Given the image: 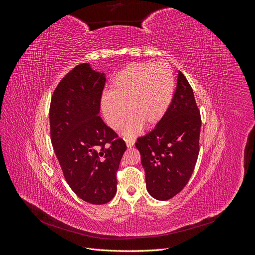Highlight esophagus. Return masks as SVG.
Listing matches in <instances>:
<instances>
[{
    "instance_id": "1",
    "label": "esophagus",
    "mask_w": 255,
    "mask_h": 255,
    "mask_svg": "<svg viewBox=\"0 0 255 255\" xmlns=\"http://www.w3.org/2000/svg\"><path fill=\"white\" fill-rule=\"evenodd\" d=\"M126 143H127L128 148H132L135 143V140L134 139H126Z\"/></svg>"
}]
</instances>
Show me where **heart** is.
I'll return each mask as SVG.
<instances>
[{"label":"heart","mask_w":255,"mask_h":255,"mask_svg":"<svg viewBox=\"0 0 255 255\" xmlns=\"http://www.w3.org/2000/svg\"><path fill=\"white\" fill-rule=\"evenodd\" d=\"M174 76L166 61L155 64H133L115 76L109 95L101 99L105 122L113 129H120L132 115L125 129V136L135 137L140 129L154 128L163 120L171 104Z\"/></svg>","instance_id":"1"}]
</instances>
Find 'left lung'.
<instances>
[{
	"label": "left lung",
	"mask_w": 255,
	"mask_h": 255,
	"mask_svg": "<svg viewBox=\"0 0 255 255\" xmlns=\"http://www.w3.org/2000/svg\"><path fill=\"white\" fill-rule=\"evenodd\" d=\"M201 117L188 81L177 75L170 106L158 125L135 143L140 152L149 194L169 200L185 187L199 155Z\"/></svg>",
	"instance_id": "left-lung-1"
}]
</instances>
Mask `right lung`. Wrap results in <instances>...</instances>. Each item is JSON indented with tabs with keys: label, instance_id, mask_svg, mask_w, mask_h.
<instances>
[{
	"label": "right lung",
	"instance_id": "add662e5",
	"mask_svg": "<svg viewBox=\"0 0 255 255\" xmlns=\"http://www.w3.org/2000/svg\"><path fill=\"white\" fill-rule=\"evenodd\" d=\"M105 74L90 64L73 68L54 90L50 105L51 141L74 194L91 204L110 202L126 142L100 117Z\"/></svg>",
	"mask_w": 255,
	"mask_h": 255
}]
</instances>
